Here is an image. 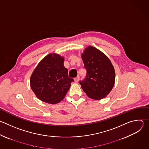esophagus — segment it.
I'll return each instance as SVG.
<instances>
[{
    "label": "esophagus",
    "mask_w": 149,
    "mask_h": 149,
    "mask_svg": "<svg viewBox=\"0 0 149 149\" xmlns=\"http://www.w3.org/2000/svg\"><path fill=\"white\" fill-rule=\"evenodd\" d=\"M79 80V77H77L75 78V79H74V81H75V82H78Z\"/></svg>",
    "instance_id": "obj_1"
}]
</instances>
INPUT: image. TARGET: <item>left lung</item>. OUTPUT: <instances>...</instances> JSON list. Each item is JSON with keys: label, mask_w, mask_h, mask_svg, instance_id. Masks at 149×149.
Listing matches in <instances>:
<instances>
[{"label": "left lung", "mask_w": 149, "mask_h": 149, "mask_svg": "<svg viewBox=\"0 0 149 149\" xmlns=\"http://www.w3.org/2000/svg\"><path fill=\"white\" fill-rule=\"evenodd\" d=\"M86 75L79 81L83 91L87 96L99 100L106 97L115 84V72L109 60L102 52L89 46L82 54Z\"/></svg>", "instance_id": "left-lung-1"}]
</instances>
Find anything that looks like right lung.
<instances>
[{
  "label": "right lung",
  "mask_w": 149,
  "mask_h": 149,
  "mask_svg": "<svg viewBox=\"0 0 149 149\" xmlns=\"http://www.w3.org/2000/svg\"><path fill=\"white\" fill-rule=\"evenodd\" d=\"M64 60L58 54H49L34 70L30 78L31 88L41 101L52 104L60 102L74 81L68 77Z\"/></svg>",
  "instance_id": "right-lung-1"
}]
</instances>
